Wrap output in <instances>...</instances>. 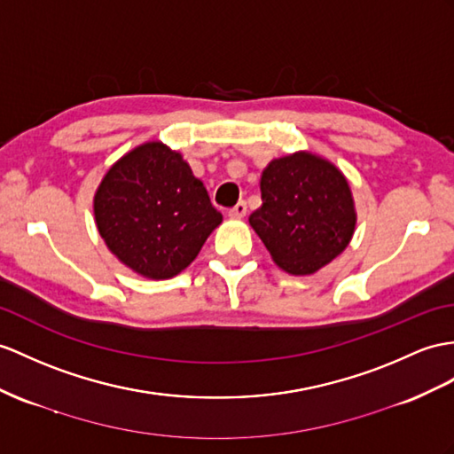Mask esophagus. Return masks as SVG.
Masks as SVG:
<instances>
[{
	"instance_id": "1",
	"label": "esophagus",
	"mask_w": 454,
	"mask_h": 454,
	"mask_svg": "<svg viewBox=\"0 0 454 454\" xmlns=\"http://www.w3.org/2000/svg\"><path fill=\"white\" fill-rule=\"evenodd\" d=\"M245 215H247V202H239L235 207L229 209V217H233V219H240Z\"/></svg>"
}]
</instances>
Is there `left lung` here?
Returning <instances> with one entry per match:
<instances>
[{
    "instance_id": "8db88e82",
    "label": "left lung",
    "mask_w": 454,
    "mask_h": 454,
    "mask_svg": "<svg viewBox=\"0 0 454 454\" xmlns=\"http://www.w3.org/2000/svg\"><path fill=\"white\" fill-rule=\"evenodd\" d=\"M260 191L262 206L248 221L286 273L312 275L348 247L356 207L335 163L312 152L271 160Z\"/></svg>"
}]
</instances>
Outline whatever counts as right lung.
I'll return each instance as SVG.
<instances>
[{"mask_svg": "<svg viewBox=\"0 0 454 454\" xmlns=\"http://www.w3.org/2000/svg\"><path fill=\"white\" fill-rule=\"evenodd\" d=\"M94 219L121 263L160 281L189 268L223 215L181 152L152 140L107 169L94 194Z\"/></svg>", "mask_w": 454, "mask_h": 454, "instance_id": "add662e5", "label": "right lung"}]
</instances>
